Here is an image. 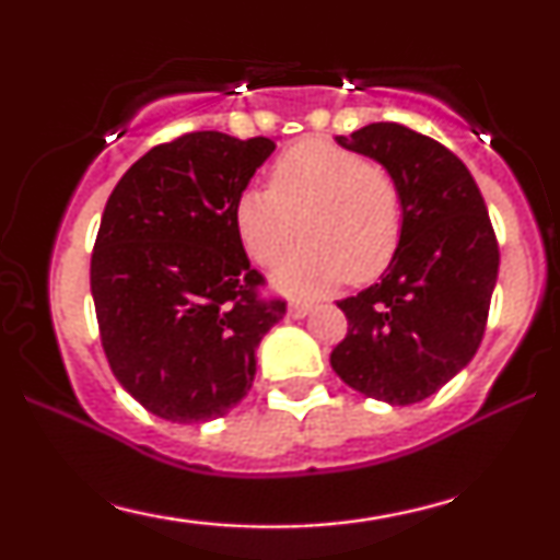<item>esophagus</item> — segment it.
<instances>
[{
	"label": "esophagus",
	"mask_w": 560,
	"mask_h": 560,
	"mask_svg": "<svg viewBox=\"0 0 560 560\" xmlns=\"http://www.w3.org/2000/svg\"><path fill=\"white\" fill-rule=\"evenodd\" d=\"M311 311H313L311 302H289V307H287V313L292 318H305Z\"/></svg>",
	"instance_id": "esophagus-1"
}]
</instances>
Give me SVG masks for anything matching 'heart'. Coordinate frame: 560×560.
<instances>
[{
    "label": "heart",
    "instance_id": "b5f03b06",
    "mask_svg": "<svg viewBox=\"0 0 560 560\" xmlns=\"http://www.w3.org/2000/svg\"><path fill=\"white\" fill-rule=\"evenodd\" d=\"M234 223L260 266H276L302 231L305 242L281 262L273 284L311 294L345 276L369 281L389 266L402 234V199L395 178L363 155L305 139L271 165L268 191L236 199Z\"/></svg>",
    "mask_w": 560,
    "mask_h": 560
}]
</instances>
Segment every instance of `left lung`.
Listing matches in <instances>:
<instances>
[{
	"label": "left lung",
	"instance_id": "1",
	"mask_svg": "<svg viewBox=\"0 0 560 560\" xmlns=\"http://www.w3.org/2000/svg\"><path fill=\"white\" fill-rule=\"evenodd\" d=\"M337 144L376 160L402 199V234L387 271L339 300L347 337L331 369L365 397L410 405L466 369L485 337L500 249L468 168L440 141L371 124Z\"/></svg>",
	"mask_w": 560,
	"mask_h": 560
}]
</instances>
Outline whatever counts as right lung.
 <instances>
[{
	"label": "right lung",
	"instance_id": "obj_1",
	"mask_svg": "<svg viewBox=\"0 0 560 560\" xmlns=\"http://www.w3.org/2000/svg\"><path fill=\"white\" fill-rule=\"evenodd\" d=\"M276 144L191 131L115 184L92 253V298L115 378L176 423L226 416L255 378V350L287 313L260 298L236 199Z\"/></svg>",
	"mask_w": 560,
	"mask_h": 560
}]
</instances>
